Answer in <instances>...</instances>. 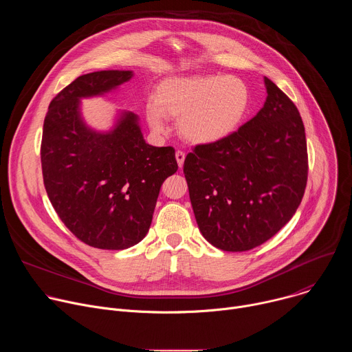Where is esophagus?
Here are the masks:
<instances>
[{
	"instance_id": "34e87169",
	"label": "esophagus",
	"mask_w": 352,
	"mask_h": 352,
	"mask_svg": "<svg viewBox=\"0 0 352 352\" xmlns=\"http://www.w3.org/2000/svg\"><path fill=\"white\" fill-rule=\"evenodd\" d=\"M175 159H177L178 167H179V168H182L184 162H185V153H184V152H181V150H178V152L175 153Z\"/></svg>"
}]
</instances>
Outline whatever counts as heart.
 I'll use <instances>...</instances> for the list:
<instances>
[{
  "instance_id": "b5f03b06",
  "label": "heart",
  "mask_w": 352,
  "mask_h": 352,
  "mask_svg": "<svg viewBox=\"0 0 352 352\" xmlns=\"http://www.w3.org/2000/svg\"><path fill=\"white\" fill-rule=\"evenodd\" d=\"M249 89L236 76L197 75L164 79L156 100H147L144 116L157 133L167 118H178L179 135L192 144H213L231 136L249 109Z\"/></svg>"
}]
</instances>
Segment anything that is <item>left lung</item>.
<instances>
[{"mask_svg": "<svg viewBox=\"0 0 352 352\" xmlns=\"http://www.w3.org/2000/svg\"><path fill=\"white\" fill-rule=\"evenodd\" d=\"M261 111L227 139L199 144L184 174L197 227L227 252L254 249L295 214L308 178L307 138L295 104L265 76Z\"/></svg>", "mask_w": 352, "mask_h": 352, "instance_id": "left-lung-1", "label": "left lung"}]
</instances>
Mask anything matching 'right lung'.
Wrapping results in <instances>:
<instances>
[{"instance_id": "add662e5", "label": "right lung", "mask_w": 352, "mask_h": 352, "mask_svg": "<svg viewBox=\"0 0 352 352\" xmlns=\"http://www.w3.org/2000/svg\"><path fill=\"white\" fill-rule=\"evenodd\" d=\"M133 71H97L76 78L50 103L41 139V168L53 208L82 242L126 249L152 224L164 179L178 170L175 150L146 143L139 117L117 111L109 131L89 126L82 98L129 82Z\"/></svg>"}]
</instances>
